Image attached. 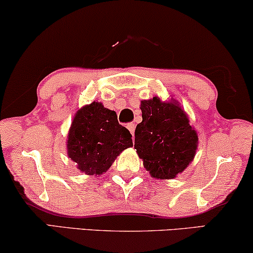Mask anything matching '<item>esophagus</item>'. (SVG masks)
Returning <instances> with one entry per match:
<instances>
[{"instance_id":"esophagus-1","label":"esophagus","mask_w":253,"mask_h":253,"mask_svg":"<svg viewBox=\"0 0 253 253\" xmlns=\"http://www.w3.org/2000/svg\"><path fill=\"white\" fill-rule=\"evenodd\" d=\"M126 127H127V129H129L131 134H132V136H133V134H134V129H136V124H134V123H127L126 124Z\"/></svg>"}]
</instances>
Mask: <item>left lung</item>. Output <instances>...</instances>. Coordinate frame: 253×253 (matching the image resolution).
Here are the masks:
<instances>
[{
  "mask_svg": "<svg viewBox=\"0 0 253 253\" xmlns=\"http://www.w3.org/2000/svg\"><path fill=\"white\" fill-rule=\"evenodd\" d=\"M143 121L134 131V148L152 177L175 178L191 164L198 147L197 131L179 103L160 98L140 102Z\"/></svg>",
  "mask_w": 253,
  "mask_h": 253,
  "instance_id": "8db88e82",
  "label": "left lung"
}]
</instances>
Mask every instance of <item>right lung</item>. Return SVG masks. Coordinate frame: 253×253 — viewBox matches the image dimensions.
Returning <instances> with one entry per match:
<instances>
[{
	"label": "right lung",
	"instance_id": "obj_1",
	"mask_svg": "<svg viewBox=\"0 0 253 253\" xmlns=\"http://www.w3.org/2000/svg\"><path fill=\"white\" fill-rule=\"evenodd\" d=\"M130 131L121 126L114 110L93 101L76 113L68 133V157L86 175H101L117 155L132 146Z\"/></svg>",
	"mask_w": 253,
	"mask_h": 253
}]
</instances>
